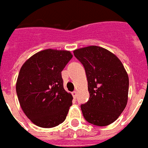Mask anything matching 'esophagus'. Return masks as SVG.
<instances>
[{"label": "esophagus", "instance_id": "esophagus-1", "mask_svg": "<svg viewBox=\"0 0 148 148\" xmlns=\"http://www.w3.org/2000/svg\"><path fill=\"white\" fill-rule=\"evenodd\" d=\"M72 95H73V96L74 99H75L76 98V96H77V92L76 91H73V93H72Z\"/></svg>", "mask_w": 148, "mask_h": 148}]
</instances>
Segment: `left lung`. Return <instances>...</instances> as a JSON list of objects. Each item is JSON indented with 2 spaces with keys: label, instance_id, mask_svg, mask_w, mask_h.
I'll return each mask as SVG.
<instances>
[{
  "label": "left lung",
  "instance_id": "left-lung-1",
  "mask_svg": "<svg viewBox=\"0 0 148 148\" xmlns=\"http://www.w3.org/2000/svg\"><path fill=\"white\" fill-rule=\"evenodd\" d=\"M74 56L84 67L90 98L81 105L87 122L106 126L115 121L125 108L129 76L121 61L107 49L90 46L75 49Z\"/></svg>",
  "mask_w": 148,
  "mask_h": 148
}]
</instances>
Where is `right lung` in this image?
Returning a JSON list of instances; mask_svg holds the SVG:
<instances>
[{
	"label": "right lung",
	"mask_w": 148,
	"mask_h": 148,
	"mask_svg": "<svg viewBox=\"0 0 148 148\" xmlns=\"http://www.w3.org/2000/svg\"><path fill=\"white\" fill-rule=\"evenodd\" d=\"M72 58L67 50L45 49L21 67L17 96L26 116L37 126L53 128L66 118L73 96L64 89L61 72Z\"/></svg>",
	"instance_id": "right-lung-1"
}]
</instances>
